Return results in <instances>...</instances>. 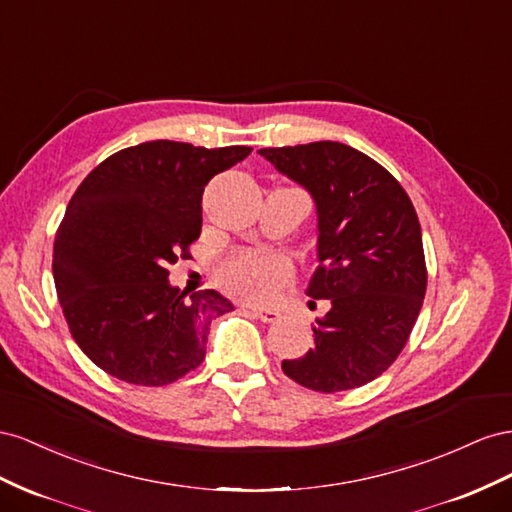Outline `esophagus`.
I'll list each match as a JSON object with an SVG mask.
<instances>
[{"instance_id": "1", "label": "esophagus", "mask_w": 512, "mask_h": 512, "mask_svg": "<svg viewBox=\"0 0 512 512\" xmlns=\"http://www.w3.org/2000/svg\"><path fill=\"white\" fill-rule=\"evenodd\" d=\"M240 309H242V311H248V313H253L257 319L266 321V324H272V321L279 319V313L272 311V309H261V306H253V304H240Z\"/></svg>"}]
</instances>
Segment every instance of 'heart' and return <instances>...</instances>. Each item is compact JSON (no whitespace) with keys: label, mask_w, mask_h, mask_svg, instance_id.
Here are the masks:
<instances>
[{"label":"heart","mask_w":512,"mask_h":512,"mask_svg":"<svg viewBox=\"0 0 512 512\" xmlns=\"http://www.w3.org/2000/svg\"><path fill=\"white\" fill-rule=\"evenodd\" d=\"M216 276L218 283L231 294L255 302H268L279 296L281 289L289 283L291 266L285 257L276 253L242 248L223 261Z\"/></svg>","instance_id":"obj_1"}]
</instances>
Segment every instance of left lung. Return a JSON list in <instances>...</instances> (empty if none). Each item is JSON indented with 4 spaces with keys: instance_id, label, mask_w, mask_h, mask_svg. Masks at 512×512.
Wrapping results in <instances>:
<instances>
[{
    "instance_id": "1",
    "label": "left lung",
    "mask_w": 512,
    "mask_h": 512,
    "mask_svg": "<svg viewBox=\"0 0 512 512\" xmlns=\"http://www.w3.org/2000/svg\"><path fill=\"white\" fill-rule=\"evenodd\" d=\"M259 154L315 199L319 266L306 294L330 300L313 328V349L283 360V373L317 392L369 384L397 360L425 300L427 264L412 199L382 165L339 141Z\"/></svg>"
}]
</instances>
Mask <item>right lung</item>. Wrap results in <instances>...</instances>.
<instances>
[{
    "label": "right lung",
    "instance_id": "obj_1",
    "mask_svg": "<svg viewBox=\"0 0 512 512\" xmlns=\"http://www.w3.org/2000/svg\"><path fill=\"white\" fill-rule=\"evenodd\" d=\"M251 154L145 141L115 152L72 195L55 233L53 279L72 339L98 369L135 386H167L206 358L210 321L233 311L214 289L169 285L191 257L203 188Z\"/></svg>",
    "mask_w": 512,
    "mask_h": 512
}]
</instances>
